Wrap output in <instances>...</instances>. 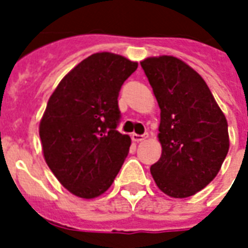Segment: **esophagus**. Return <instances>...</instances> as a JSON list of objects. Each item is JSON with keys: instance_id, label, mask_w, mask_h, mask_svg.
I'll list each match as a JSON object with an SVG mask.
<instances>
[{"instance_id": "obj_1", "label": "esophagus", "mask_w": 248, "mask_h": 248, "mask_svg": "<svg viewBox=\"0 0 248 248\" xmlns=\"http://www.w3.org/2000/svg\"><path fill=\"white\" fill-rule=\"evenodd\" d=\"M131 138H132V140H134V141H138V143H139V141H143V140L145 139L147 136H145V135H139V134H132Z\"/></svg>"}]
</instances>
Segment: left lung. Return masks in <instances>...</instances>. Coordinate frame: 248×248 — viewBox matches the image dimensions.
Returning <instances> with one entry per match:
<instances>
[{"instance_id": "left-lung-1", "label": "left lung", "mask_w": 248, "mask_h": 248, "mask_svg": "<svg viewBox=\"0 0 248 248\" xmlns=\"http://www.w3.org/2000/svg\"><path fill=\"white\" fill-rule=\"evenodd\" d=\"M141 68L161 109L162 155L151 173L165 194L186 198L210 184L229 151L227 118L203 78L173 56L148 58Z\"/></svg>"}]
</instances>
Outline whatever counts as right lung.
<instances>
[{
  "mask_svg": "<svg viewBox=\"0 0 248 248\" xmlns=\"http://www.w3.org/2000/svg\"><path fill=\"white\" fill-rule=\"evenodd\" d=\"M138 63L97 52L64 77L48 99L40 124L45 161L75 196L95 198L112 185L131 139L117 131L118 95Z\"/></svg>",
  "mask_w": 248,
  "mask_h": 248,
  "instance_id": "1",
  "label": "right lung"
}]
</instances>
